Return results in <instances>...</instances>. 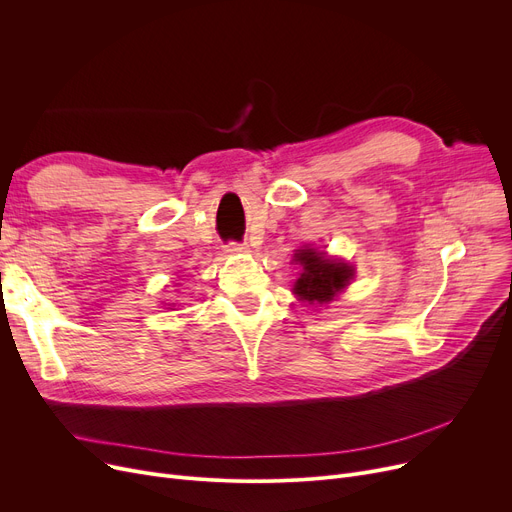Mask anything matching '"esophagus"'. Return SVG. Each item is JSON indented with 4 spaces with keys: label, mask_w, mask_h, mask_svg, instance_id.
Masks as SVG:
<instances>
[{
    "label": "esophagus",
    "mask_w": 512,
    "mask_h": 512,
    "mask_svg": "<svg viewBox=\"0 0 512 512\" xmlns=\"http://www.w3.org/2000/svg\"><path fill=\"white\" fill-rule=\"evenodd\" d=\"M226 251H230V253H242V251H247V245H245V242L230 240L228 245H226Z\"/></svg>",
    "instance_id": "1"
}]
</instances>
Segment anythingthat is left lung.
<instances>
[{"label":"left lung","instance_id":"1","mask_svg":"<svg viewBox=\"0 0 512 512\" xmlns=\"http://www.w3.org/2000/svg\"><path fill=\"white\" fill-rule=\"evenodd\" d=\"M297 261L303 265V274L294 284V292L309 305L332 301L336 292L353 278V270L346 263L326 259L324 255L309 249H303L297 255Z\"/></svg>","mask_w":512,"mask_h":512}]
</instances>
